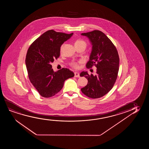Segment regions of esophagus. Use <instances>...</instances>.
<instances>
[{
  "mask_svg": "<svg viewBox=\"0 0 149 149\" xmlns=\"http://www.w3.org/2000/svg\"><path fill=\"white\" fill-rule=\"evenodd\" d=\"M75 77H80V74L79 73V72H75Z\"/></svg>",
  "mask_w": 149,
  "mask_h": 149,
  "instance_id": "obj_1",
  "label": "esophagus"
}]
</instances>
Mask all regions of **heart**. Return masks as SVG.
Instances as JSON below:
<instances>
[{
  "mask_svg": "<svg viewBox=\"0 0 149 149\" xmlns=\"http://www.w3.org/2000/svg\"><path fill=\"white\" fill-rule=\"evenodd\" d=\"M86 45V43L85 41H84L83 40L81 39H78L76 40L75 42V46H77V45ZM63 45H61V48H60V51L62 52L63 50ZM70 65H71L72 67L74 68H78V62L77 61H72Z\"/></svg>",
  "mask_w": 149,
  "mask_h": 149,
  "instance_id": "obj_1",
  "label": "heart"
}]
</instances>
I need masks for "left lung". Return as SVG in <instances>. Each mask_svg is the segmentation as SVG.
Segmentation results:
<instances>
[{
	"mask_svg": "<svg viewBox=\"0 0 149 149\" xmlns=\"http://www.w3.org/2000/svg\"><path fill=\"white\" fill-rule=\"evenodd\" d=\"M81 35L88 38L92 43V50L86 67L97 68L96 75L82 72L81 77L88 79L87 85L81 90L88 97L97 99L102 97L111 90L118 77L119 70V56L116 47L110 39L97 30Z\"/></svg>",
	"mask_w": 149,
	"mask_h": 149,
	"instance_id": "left-lung-1",
	"label": "left lung"
}]
</instances>
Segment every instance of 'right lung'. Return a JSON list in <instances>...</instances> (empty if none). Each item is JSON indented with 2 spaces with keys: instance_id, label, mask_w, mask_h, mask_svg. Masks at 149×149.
<instances>
[{
  "instance_id": "right-lung-1",
  "label": "right lung",
  "mask_w": 149,
  "mask_h": 149,
  "mask_svg": "<svg viewBox=\"0 0 149 149\" xmlns=\"http://www.w3.org/2000/svg\"><path fill=\"white\" fill-rule=\"evenodd\" d=\"M73 34L49 30L29 47L25 59L29 79L43 97L54 96L62 89L65 80L74 76L73 72L67 68L54 72L51 65L59 57L61 45Z\"/></svg>"
}]
</instances>
